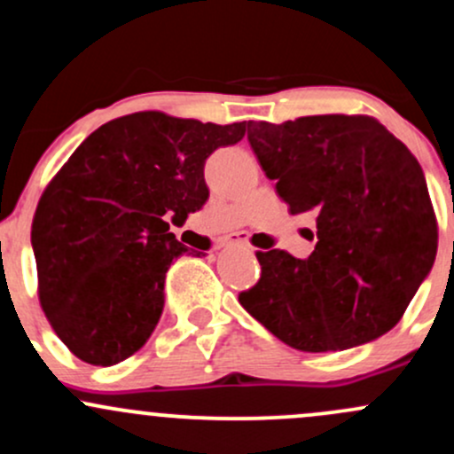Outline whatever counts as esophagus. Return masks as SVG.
I'll return each instance as SVG.
<instances>
[{"label": "esophagus", "instance_id": "34e87169", "mask_svg": "<svg viewBox=\"0 0 454 454\" xmlns=\"http://www.w3.org/2000/svg\"><path fill=\"white\" fill-rule=\"evenodd\" d=\"M229 245H231V247H247L245 240H231Z\"/></svg>", "mask_w": 454, "mask_h": 454}]
</instances>
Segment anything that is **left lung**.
I'll list each match as a JSON object with an SVG mask.
<instances>
[{"label": "left lung", "instance_id": "obj_1", "mask_svg": "<svg viewBox=\"0 0 454 454\" xmlns=\"http://www.w3.org/2000/svg\"><path fill=\"white\" fill-rule=\"evenodd\" d=\"M248 143L290 214L316 216L307 260L257 251L240 305L296 350L325 353L387 333L431 272L437 221L427 179L401 140L364 114L248 121Z\"/></svg>", "mask_w": 454, "mask_h": 454}]
</instances>
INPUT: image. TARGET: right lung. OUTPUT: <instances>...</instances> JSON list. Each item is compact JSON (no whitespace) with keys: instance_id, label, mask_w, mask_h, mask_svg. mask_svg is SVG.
Wrapping results in <instances>:
<instances>
[{"instance_id":"add662e5","label":"right lung","mask_w":454,"mask_h":454,"mask_svg":"<svg viewBox=\"0 0 454 454\" xmlns=\"http://www.w3.org/2000/svg\"><path fill=\"white\" fill-rule=\"evenodd\" d=\"M245 131V121L134 112L92 131L58 170L34 214L32 248L43 311L75 357L114 365L143 348L168 266L188 251L167 216L203 207L206 160Z\"/></svg>"}]
</instances>
